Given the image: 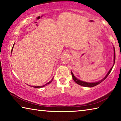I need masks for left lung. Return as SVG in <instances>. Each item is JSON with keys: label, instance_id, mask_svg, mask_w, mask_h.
Here are the masks:
<instances>
[{"label": "left lung", "instance_id": "8db88e82", "mask_svg": "<svg viewBox=\"0 0 121 121\" xmlns=\"http://www.w3.org/2000/svg\"><path fill=\"white\" fill-rule=\"evenodd\" d=\"M114 65H112V67L109 70V71H108V73H107V74L106 75V76L103 79H101V81H100L99 82H94V83H88V82H84V81H82L81 80H79V79H77V78H76L75 76L74 75H73V73H72V71H71V75H72V77H73V81H75V82L76 83L80 85L81 86H85V87H93V86H95L97 85L98 84H99L100 83H101L102 81L105 80V79L107 77V76L110 73V71H112V67H113L114 65V63H115V48H114Z\"/></svg>", "mask_w": 121, "mask_h": 121}]
</instances>
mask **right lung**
I'll list each match as a JSON object with an SVG mask.
<instances>
[{
    "label": "right lung",
    "instance_id": "1",
    "mask_svg": "<svg viewBox=\"0 0 121 121\" xmlns=\"http://www.w3.org/2000/svg\"><path fill=\"white\" fill-rule=\"evenodd\" d=\"M14 45H13V48H12V51H11V53L12 52V51H13V47H14ZM53 78H52V79H51V81H50L48 83H46V84H45V85H43V86H33L34 87H35V88H40V87H44L45 86H46V85H48V84H50V83H51V82H52V81H53Z\"/></svg>",
    "mask_w": 121,
    "mask_h": 121
}]
</instances>
